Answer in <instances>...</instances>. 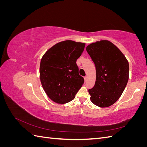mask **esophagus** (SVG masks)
Listing matches in <instances>:
<instances>
[{"mask_svg": "<svg viewBox=\"0 0 147 147\" xmlns=\"http://www.w3.org/2000/svg\"><path fill=\"white\" fill-rule=\"evenodd\" d=\"M84 82H86L87 81V77H84Z\"/></svg>", "mask_w": 147, "mask_h": 147, "instance_id": "34e87169", "label": "esophagus"}]
</instances>
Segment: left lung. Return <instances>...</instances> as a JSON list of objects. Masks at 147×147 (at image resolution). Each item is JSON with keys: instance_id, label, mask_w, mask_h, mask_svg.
I'll return each instance as SVG.
<instances>
[{"instance_id": "obj_1", "label": "left lung", "mask_w": 147, "mask_h": 147, "mask_svg": "<svg viewBox=\"0 0 147 147\" xmlns=\"http://www.w3.org/2000/svg\"><path fill=\"white\" fill-rule=\"evenodd\" d=\"M86 50L94 62L96 80L89 89L91 100L100 107H107L121 96L129 79V63L114 44L101 40L89 45Z\"/></svg>"}]
</instances>
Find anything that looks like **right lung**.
Returning <instances> with one entry per match:
<instances>
[{
    "mask_svg": "<svg viewBox=\"0 0 147 147\" xmlns=\"http://www.w3.org/2000/svg\"><path fill=\"white\" fill-rule=\"evenodd\" d=\"M85 43L65 40L56 44L45 53L40 65V78L47 96L56 103L72 100L84 83L78 74L77 60Z\"/></svg>",
    "mask_w": 147,
    "mask_h": 147,
    "instance_id": "add662e5",
    "label": "right lung"
}]
</instances>
